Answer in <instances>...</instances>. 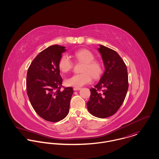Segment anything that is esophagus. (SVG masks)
<instances>
[{
	"mask_svg": "<svg viewBox=\"0 0 159 159\" xmlns=\"http://www.w3.org/2000/svg\"><path fill=\"white\" fill-rule=\"evenodd\" d=\"M80 89H81V88H76V87H75V88H73L74 91H79Z\"/></svg>",
	"mask_w": 159,
	"mask_h": 159,
	"instance_id": "esophagus-1",
	"label": "esophagus"
}]
</instances>
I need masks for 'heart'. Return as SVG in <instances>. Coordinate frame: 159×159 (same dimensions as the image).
Here are the masks:
<instances>
[{
  "mask_svg": "<svg viewBox=\"0 0 159 159\" xmlns=\"http://www.w3.org/2000/svg\"><path fill=\"white\" fill-rule=\"evenodd\" d=\"M74 57L79 62L83 63L80 74H75L67 78L65 83L68 86L79 88L85 84L90 83L94 79L98 78L103 72L102 64L95 60L93 54L88 49H81L74 52ZM59 68L63 73L70 71L73 67V63L69 56L64 54L59 59L58 64Z\"/></svg>",
  "mask_w": 159,
  "mask_h": 159,
  "instance_id": "1",
  "label": "heart"
}]
</instances>
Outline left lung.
I'll use <instances>...</instances> for the list:
<instances>
[{
    "instance_id": "obj_1",
    "label": "left lung",
    "mask_w": 159,
    "mask_h": 159,
    "mask_svg": "<svg viewBox=\"0 0 159 159\" xmlns=\"http://www.w3.org/2000/svg\"><path fill=\"white\" fill-rule=\"evenodd\" d=\"M105 70L100 81L91 88L89 111L94 116L106 118L116 113L123 103L129 88L125 64L117 52L100 45Z\"/></svg>"
}]
</instances>
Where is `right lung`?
Returning a JSON list of instances; mask_svg holds the SVG:
<instances>
[{
    "mask_svg": "<svg viewBox=\"0 0 159 159\" xmlns=\"http://www.w3.org/2000/svg\"><path fill=\"white\" fill-rule=\"evenodd\" d=\"M64 46L52 45L40 52L27 70V93L30 102L42 118L56 122L69 112L73 93L71 87L62 88V78L58 66L65 52Z\"/></svg>",
    "mask_w": 159,
    "mask_h": 159,
    "instance_id": "add662e5",
    "label": "right lung"
}]
</instances>
